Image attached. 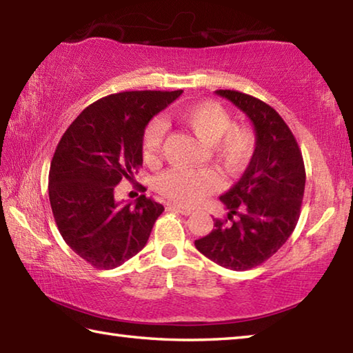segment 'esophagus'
Returning <instances> with one entry per match:
<instances>
[{"mask_svg":"<svg viewBox=\"0 0 353 353\" xmlns=\"http://www.w3.org/2000/svg\"><path fill=\"white\" fill-rule=\"evenodd\" d=\"M168 208H170V210H174V211H177V213H181V214H183V216H188V214L193 213V210L181 207V205H177V203H168Z\"/></svg>","mask_w":353,"mask_h":353,"instance_id":"34e87169","label":"esophagus"}]
</instances>
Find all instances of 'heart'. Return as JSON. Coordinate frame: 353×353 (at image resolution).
<instances>
[{"mask_svg":"<svg viewBox=\"0 0 353 353\" xmlns=\"http://www.w3.org/2000/svg\"><path fill=\"white\" fill-rule=\"evenodd\" d=\"M177 120L203 143L210 145L211 156L230 174L245 168L254 154L256 136L252 128L233 125L232 115L217 101L205 100L183 108L177 112ZM163 139L165 123L160 119H152L142 134V152L148 162L157 159ZM219 187L221 179L211 168H171L162 172L156 181L160 194L183 207L201 203Z\"/></svg>","mask_w":353,"mask_h":353,"instance_id":"b5f03b06","label":"heart"}]
</instances>
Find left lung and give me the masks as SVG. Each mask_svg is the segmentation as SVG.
Returning <instances> with one entry per match:
<instances>
[{"instance_id":"8db88e82","label":"left lung","mask_w":353,"mask_h":353,"mask_svg":"<svg viewBox=\"0 0 353 353\" xmlns=\"http://www.w3.org/2000/svg\"><path fill=\"white\" fill-rule=\"evenodd\" d=\"M253 121L256 150L245 172L221 201L225 219L194 242L221 267L242 272L261 265L278 252L296 227L304 197L305 168L290 128L270 105L239 91L219 89Z\"/></svg>"}]
</instances>
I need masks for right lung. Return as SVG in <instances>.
I'll return each instance as SVG.
<instances>
[{
    "label": "right lung",
    "mask_w": 353,
    "mask_h": 353,
    "mask_svg": "<svg viewBox=\"0 0 353 353\" xmlns=\"http://www.w3.org/2000/svg\"><path fill=\"white\" fill-rule=\"evenodd\" d=\"M182 92L108 95L83 110L57 145L49 171L50 208L63 239L92 267L111 270L148 242L163 205L145 194L136 205L119 203L114 191L142 166L145 126Z\"/></svg>",
    "instance_id": "obj_1"
}]
</instances>
